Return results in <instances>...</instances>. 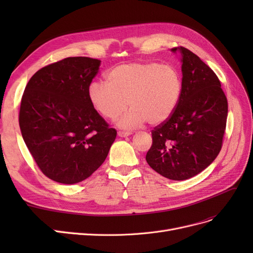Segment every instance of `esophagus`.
Returning <instances> with one entry per match:
<instances>
[{
	"instance_id": "34e87169",
	"label": "esophagus",
	"mask_w": 253,
	"mask_h": 253,
	"mask_svg": "<svg viewBox=\"0 0 253 253\" xmlns=\"http://www.w3.org/2000/svg\"><path fill=\"white\" fill-rule=\"evenodd\" d=\"M131 134H132V132H128V131H119L118 132L119 137H126V136H129Z\"/></svg>"
}]
</instances>
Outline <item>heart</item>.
<instances>
[{"label":"heart","instance_id":"obj_1","mask_svg":"<svg viewBox=\"0 0 253 253\" xmlns=\"http://www.w3.org/2000/svg\"><path fill=\"white\" fill-rule=\"evenodd\" d=\"M104 83L94 82L88 98L95 110L106 119L114 120L129 110L118 124L133 128L145 122L159 126L176 110L182 93V78L177 68L153 61L126 62L114 66Z\"/></svg>","mask_w":253,"mask_h":253}]
</instances>
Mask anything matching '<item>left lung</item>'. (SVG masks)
<instances>
[{"label":"left lung","mask_w":253,"mask_h":253,"mask_svg":"<svg viewBox=\"0 0 253 253\" xmlns=\"http://www.w3.org/2000/svg\"><path fill=\"white\" fill-rule=\"evenodd\" d=\"M172 51L181 56L182 93L172 116L152 129L145 160L164 177L185 180L204 171L218 155L228 102L217 76L200 57L182 46Z\"/></svg>","instance_id":"obj_1"}]
</instances>
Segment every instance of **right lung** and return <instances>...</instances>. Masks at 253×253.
<instances>
[{
    "label": "right lung",
    "mask_w": 253,
    "mask_h": 253,
    "mask_svg": "<svg viewBox=\"0 0 253 253\" xmlns=\"http://www.w3.org/2000/svg\"><path fill=\"white\" fill-rule=\"evenodd\" d=\"M100 60L70 57L38 71L22 96L19 125L41 172L65 185L93 174L117 131L90 103L88 88Z\"/></svg>",
    "instance_id": "add662e5"
}]
</instances>
